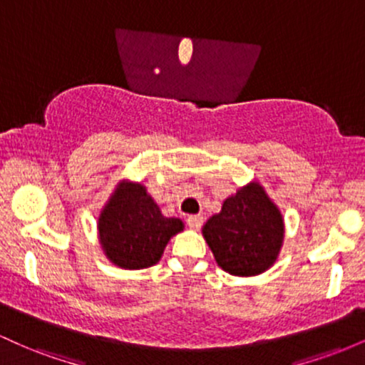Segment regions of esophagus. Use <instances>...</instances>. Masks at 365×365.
I'll use <instances>...</instances> for the list:
<instances>
[{
  "label": "esophagus",
  "mask_w": 365,
  "mask_h": 365,
  "mask_svg": "<svg viewBox=\"0 0 365 365\" xmlns=\"http://www.w3.org/2000/svg\"><path fill=\"white\" fill-rule=\"evenodd\" d=\"M202 221H204V217L200 215H192L187 217V225L190 226L192 230H199L200 226H202Z\"/></svg>",
  "instance_id": "obj_1"
}]
</instances>
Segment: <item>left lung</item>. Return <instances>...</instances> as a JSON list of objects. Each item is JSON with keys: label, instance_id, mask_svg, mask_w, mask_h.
Wrapping results in <instances>:
<instances>
[{"label": "left lung", "instance_id": "8db88e82", "mask_svg": "<svg viewBox=\"0 0 365 365\" xmlns=\"http://www.w3.org/2000/svg\"><path fill=\"white\" fill-rule=\"evenodd\" d=\"M202 235L217 266L233 276H257L278 259L284 221L259 182L226 197L217 215L202 226Z\"/></svg>", "mask_w": 365, "mask_h": 365}]
</instances>
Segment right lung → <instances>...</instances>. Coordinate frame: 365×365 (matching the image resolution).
<instances>
[{
	"label": "right lung",
	"mask_w": 365,
	"mask_h": 365,
	"mask_svg": "<svg viewBox=\"0 0 365 365\" xmlns=\"http://www.w3.org/2000/svg\"><path fill=\"white\" fill-rule=\"evenodd\" d=\"M183 228L182 220L163 215L145 185L130 180L116 185L98 217L103 252L123 269H145L158 264L170 238Z\"/></svg>",
	"instance_id": "right-lung-1"
}]
</instances>
